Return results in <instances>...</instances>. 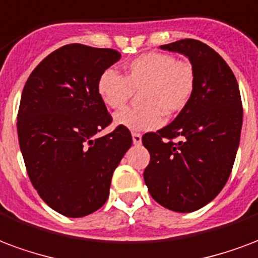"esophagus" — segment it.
I'll list each match as a JSON object with an SVG mask.
<instances>
[{
	"label": "esophagus",
	"mask_w": 258,
	"mask_h": 258,
	"mask_svg": "<svg viewBox=\"0 0 258 258\" xmlns=\"http://www.w3.org/2000/svg\"><path fill=\"white\" fill-rule=\"evenodd\" d=\"M133 142H134V145L142 144V135L134 133V134H133Z\"/></svg>",
	"instance_id": "esophagus-1"
}]
</instances>
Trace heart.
<instances>
[{"mask_svg": "<svg viewBox=\"0 0 258 258\" xmlns=\"http://www.w3.org/2000/svg\"><path fill=\"white\" fill-rule=\"evenodd\" d=\"M196 86V74L190 62L176 60L165 53H146L124 68V76L105 70L97 81V93L110 109H121L133 91H141L144 108H127L114 114L116 125L134 133L161 127L163 113H179L190 102Z\"/></svg>", "mask_w": 258, "mask_h": 258, "instance_id": "1", "label": "heart"}]
</instances>
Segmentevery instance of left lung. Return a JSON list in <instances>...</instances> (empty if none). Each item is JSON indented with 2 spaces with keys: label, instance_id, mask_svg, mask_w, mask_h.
<instances>
[{
  "label": "left lung",
  "instance_id": "8db88e82",
  "mask_svg": "<svg viewBox=\"0 0 258 258\" xmlns=\"http://www.w3.org/2000/svg\"><path fill=\"white\" fill-rule=\"evenodd\" d=\"M160 49L187 57L196 86L172 123L142 137L150 153L144 179L154 201L188 213L209 204L228 180L241 139V93L226 61L201 41L182 39Z\"/></svg>",
  "mask_w": 258,
  "mask_h": 258
}]
</instances>
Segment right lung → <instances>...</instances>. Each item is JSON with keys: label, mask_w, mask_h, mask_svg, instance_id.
Instances as JSON below:
<instances>
[{"label": "right lung", "mask_w": 258, "mask_h": 258, "mask_svg": "<svg viewBox=\"0 0 258 258\" xmlns=\"http://www.w3.org/2000/svg\"><path fill=\"white\" fill-rule=\"evenodd\" d=\"M121 58L113 49L71 43L38 64L24 86L17 135L32 186L61 215L83 217L104 205L133 138L127 128L97 138L112 121L97 81Z\"/></svg>", "instance_id": "1"}]
</instances>
